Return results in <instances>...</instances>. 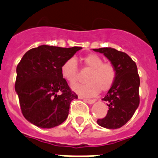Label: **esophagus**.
I'll use <instances>...</instances> for the list:
<instances>
[{
  "instance_id": "obj_1",
  "label": "esophagus",
  "mask_w": 158,
  "mask_h": 158,
  "mask_svg": "<svg viewBox=\"0 0 158 158\" xmlns=\"http://www.w3.org/2000/svg\"><path fill=\"white\" fill-rule=\"evenodd\" d=\"M84 102H86V103H89V104H92V103H94L95 102L94 99H88V98H84Z\"/></svg>"
}]
</instances>
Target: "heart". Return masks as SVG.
Returning <instances> with one entry per match:
<instances>
[{"label":"heart","instance_id":"heart-1","mask_svg":"<svg viewBox=\"0 0 158 158\" xmlns=\"http://www.w3.org/2000/svg\"><path fill=\"white\" fill-rule=\"evenodd\" d=\"M84 68L90 69L86 76V84H76L73 89L84 97H94L101 91H108L114 85L117 78L115 66L111 63L103 62V59L98 55L89 54L82 59ZM61 75L70 84L79 80V68L76 60L69 59L65 60L60 68Z\"/></svg>","mask_w":158,"mask_h":158}]
</instances>
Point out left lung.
I'll return each instance as SVG.
<instances>
[{
    "instance_id": "obj_1",
    "label": "left lung",
    "mask_w": 158,
    "mask_h": 158,
    "mask_svg": "<svg viewBox=\"0 0 158 158\" xmlns=\"http://www.w3.org/2000/svg\"><path fill=\"white\" fill-rule=\"evenodd\" d=\"M96 52L103 53L115 66L117 78L114 85L102 99L108 102V114L97 120L101 127L116 129L129 121L138 108L140 78L136 63L124 52L113 48L94 49Z\"/></svg>"
}]
</instances>
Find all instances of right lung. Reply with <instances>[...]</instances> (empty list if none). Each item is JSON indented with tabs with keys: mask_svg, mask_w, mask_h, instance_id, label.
<instances>
[{
	"mask_svg": "<svg viewBox=\"0 0 158 158\" xmlns=\"http://www.w3.org/2000/svg\"><path fill=\"white\" fill-rule=\"evenodd\" d=\"M81 47L40 45L28 50L16 67L15 89L23 116L42 128H51L67 118L71 101L78 98L61 75L65 60Z\"/></svg>",
	"mask_w": 158,
	"mask_h": 158,
	"instance_id": "add662e5",
	"label": "right lung"
}]
</instances>
